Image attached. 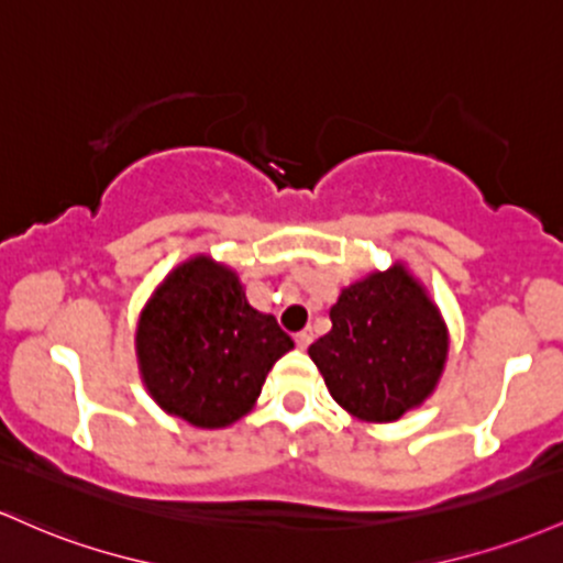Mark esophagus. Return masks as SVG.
Masks as SVG:
<instances>
[{
    "mask_svg": "<svg viewBox=\"0 0 563 563\" xmlns=\"http://www.w3.org/2000/svg\"><path fill=\"white\" fill-rule=\"evenodd\" d=\"M294 342H296V347H299V350H307L312 344V331H307V329L299 331L294 336Z\"/></svg>",
    "mask_w": 563,
    "mask_h": 563,
    "instance_id": "esophagus-1",
    "label": "esophagus"
}]
</instances>
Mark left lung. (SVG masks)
<instances>
[{
  "label": "left lung",
  "mask_w": 563,
  "mask_h": 563,
  "mask_svg": "<svg viewBox=\"0 0 563 563\" xmlns=\"http://www.w3.org/2000/svg\"><path fill=\"white\" fill-rule=\"evenodd\" d=\"M331 323L310 344V357L350 417L387 424L435 393L449 361V329L404 262L342 288Z\"/></svg>",
  "instance_id": "8db88e82"
}]
</instances>
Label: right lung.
<instances>
[{
    "label": "right lung",
    "mask_w": 563,
    "mask_h": 563,
    "mask_svg": "<svg viewBox=\"0 0 563 563\" xmlns=\"http://www.w3.org/2000/svg\"><path fill=\"white\" fill-rule=\"evenodd\" d=\"M288 350L291 336L272 314L253 310L238 272L208 253L173 267L135 325L146 393L165 413L202 430L243 419Z\"/></svg>",
    "instance_id": "1"
}]
</instances>
